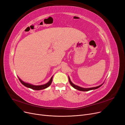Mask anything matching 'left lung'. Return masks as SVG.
Masks as SVG:
<instances>
[{"label":"left lung","instance_id":"obj_1","mask_svg":"<svg viewBox=\"0 0 125 125\" xmlns=\"http://www.w3.org/2000/svg\"><path fill=\"white\" fill-rule=\"evenodd\" d=\"M69 78V83L70 84H71V85L73 87V88H74V89H77L78 90H79V91H90V90H95V89H96L97 88H100V87L101 86H102V85H103V84H102L101 85H99V86H96V87H93V88H81V87L80 86H79L78 85H75L74 84H73V83H72V82L71 81L70 79V78L68 77Z\"/></svg>","mask_w":125,"mask_h":125}]
</instances>
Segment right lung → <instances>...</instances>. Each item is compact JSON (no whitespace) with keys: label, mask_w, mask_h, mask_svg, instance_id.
I'll return each instance as SVG.
<instances>
[{"label":"right lung","mask_w":125,"mask_h":125,"mask_svg":"<svg viewBox=\"0 0 125 125\" xmlns=\"http://www.w3.org/2000/svg\"><path fill=\"white\" fill-rule=\"evenodd\" d=\"M52 77L51 78L50 80L47 83L45 84H43V85H34L33 84H31L30 83H25V82H23V81H22L19 78H19V80H20L21 83L23 85H24L25 86L27 87V88L32 89L33 90H43V89L47 88V87H48L51 84L52 82Z\"/></svg>","instance_id":"add662e5"}]
</instances>
